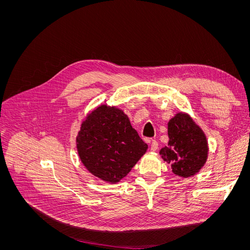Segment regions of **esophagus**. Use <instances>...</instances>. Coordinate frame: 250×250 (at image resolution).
<instances>
[{"mask_svg":"<svg viewBox=\"0 0 250 250\" xmlns=\"http://www.w3.org/2000/svg\"><path fill=\"white\" fill-rule=\"evenodd\" d=\"M158 148V144L155 140H151L150 141V150L151 151H156Z\"/></svg>","mask_w":250,"mask_h":250,"instance_id":"esophagus-1","label":"esophagus"}]
</instances>
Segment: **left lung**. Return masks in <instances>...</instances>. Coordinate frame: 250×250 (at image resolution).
<instances>
[{
  "label": "left lung",
  "instance_id": "left-lung-1",
  "mask_svg": "<svg viewBox=\"0 0 250 250\" xmlns=\"http://www.w3.org/2000/svg\"><path fill=\"white\" fill-rule=\"evenodd\" d=\"M168 146L161 149L160 155L170 166L176 176L188 178L196 175L208 156L207 135L193 118L179 111L168 122Z\"/></svg>",
  "mask_w": 250,
  "mask_h": 250
}]
</instances>
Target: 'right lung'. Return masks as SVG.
<instances>
[{
    "label": "right lung",
    "instance_id": "add662e5",
    "mask_svg": "<svg viewBox=\"0 0 250 250\" xmlns=\"http://www.w3.org/2000/svg\"><path fill=\"white\" fill-rule=\"evenodd\" d=\"M76 148L90 174L105 183L117 184L145 154L148 145L122 109L101 104L82 121Z\"/></svg>",
    "mask_w": 250,
    "mask_h": 250
}]
</instances>
